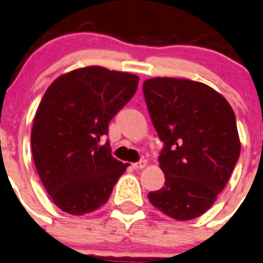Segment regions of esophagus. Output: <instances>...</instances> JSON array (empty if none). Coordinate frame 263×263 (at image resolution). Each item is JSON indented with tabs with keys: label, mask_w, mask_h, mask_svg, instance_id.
Listing matches in <instances>:
<instances>
[{
	"label": "esophagus",
	"mask_w": 263,
	"mask_h": 263,
	"mask_svg": "<svg viewBox=\"0 0 263 263\" xmlns=\"http://www.w3.org/2000/svg\"><path fill=\"white\" fill-rule=\"evenodd\" d=\"M146 165H148V161H146V159H141V161L136 162V163H132V167H134L135 170H141V168L146 167Z\"/></svg>",
	"instance_id": "obj_1"
}]
</instances>
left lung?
<instances>
[{
    "label": "left lung",
    "mask_w": 263,
    "mask_h": 263,
    "mask_svg": "<svg viewBox=\"0 0 263 263\" xmlns=\"http://www.w3.org/2000/svg\"><path fill=\"white\" fill-rule=\"evenodd\" d=\"M143 90L165 144L158 158L165 187L149 193V201L173 219H195L212 208L239 159L234 110L220 93L193 80L153 78Z\"/></svg>",
    "instance_id": "8db88e82"
}]
</instances>
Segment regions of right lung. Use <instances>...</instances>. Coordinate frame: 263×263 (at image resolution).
Here are the masks:
<instances>
[{"label": "right lung", "mask_w": 263, "mask_h": 263, "mask_svg": "<svg viewBox=\"0 0 263 263\" xmlns=\"http://www.w3.org/2000/svg\"><path fill=\"white\" fill-rule=\"evenodd\" d=\"M137 84L134 73L88 66L58 76L46 89L32 126V156L46 192L65 213L100 209L128 167L100 139Z\"/></svg>", "instance_id": "right-lung-1"}]
</instances>
